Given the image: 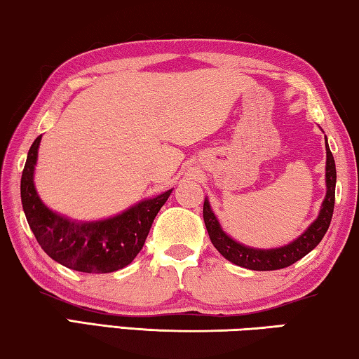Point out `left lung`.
Instances as JSON below:
<instances>
[{"mask_svg": "<svg viewBox=\"0 0 359 359\" xmlns=\"http://www.w3.org/2000/svg\"><path fill=\"white\" fill-rule=\"evenodd\" d=\"M326 138V137H325ZM326 143V196L321 203L318 218L310 224L305 231L299 235L291 243L278 246V248L261 250L251 248L243 243L237 242L232 237L222 231L218 218L211 210L208 198L205 197L203 202V221L207 226L211 243L218 250L227 261H231L235 266L250 269V270H278L285 269L291 264L302 259L305 255H309L316 245L325 237L326 231L331 224L334 201H336V162H334L332 152L329 149L327 140Z\"/></svg>", "mask_w": 359, "mask_h": 359, "instance_id": "1", "label": "left lung"}]
</instances>
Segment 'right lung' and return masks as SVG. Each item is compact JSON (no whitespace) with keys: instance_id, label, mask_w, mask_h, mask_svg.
<instances>
[{"instance_id":"right-lung-1","label":"right lung","mask_w":359,"mask_h":359,"mask_svg":"<svg viewBox=\"0 0 359 359\" xmlns=\"http://www.w3.org/2000/svg\"><path fill=\"white\" fill-rule=\"evenodd\" d=\"M41 135L28 151L20 197L28 226L47 256L86 273H109L128 266L144 245L152 221L173 189L144 198L122 213L100 221H76L46 207L34 187Z\"/></svg>"}]
</instances>
